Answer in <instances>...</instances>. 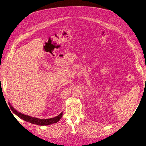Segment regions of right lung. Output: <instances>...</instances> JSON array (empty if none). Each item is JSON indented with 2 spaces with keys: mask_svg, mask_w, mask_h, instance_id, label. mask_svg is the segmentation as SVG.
<instances>
[{
  "mask_svg": "<svg viewBox=\"0 0 146 146\" xmlns=\"http://www.w3.org/2000/svg\"><path fill=\"white\" fill-rule=\"evenodd\" d=\"M9 105L10 106L11 110L12 111V112L15 115H17L18 117H19L21 119L24 120L27 122H29L31 124H34L38 125L44 126V125H51L54 123H57V122H58V121L61 118L63 115V112H61L58 116L56 117L49 118V119H40V118L31 117V116L27 115H25L21 112H19L16 110L14 109V108L11 105L10 103H9Z\"/></svg>",
  "mask_w": 146,
  "mask_h": 146,
  "instance_id": "add662e5",
  "label": "right lung"
}]
</instances>
